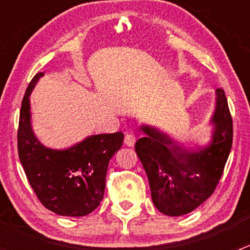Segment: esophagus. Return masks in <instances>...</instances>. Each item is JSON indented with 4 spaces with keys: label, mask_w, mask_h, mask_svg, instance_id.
<instances>
[{
    "label": "esophagus",
    "mask_w": 250,
    "mask_h": 250,
    "mask_svg": "<svg viewBox=\"0 0 250 250\" xmlns=\"http://www.w3.org/2000/svg\"><path fill=\"white\" fill-rule=\"evenodd\" d=\"M135 140H137V138H135L134 133H133V132L125 133V145H127V146H134Z\"/></svg>",
    "instance_id": "esophagus-1"
}]
</instances>
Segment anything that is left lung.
I'll use <instances>...</instances> for the list:
<instances>
[{
  "label": "left lung",
  "instance_id": "left-lung-1",
  "mask_svg": "<svg viewBox=\"0 0 250 250\" xmlns=\"http://www.w3.org/2000/svg\"><path fill=\"white\" fill-rule=\"evenodd\" d=\"M211 122L215 125L213 140L193 152L174 145L155 128H141L147 135L137 141L135 152L147 174L153 204L161 213L170 216L190 213L215 190L233 138L232 117L223 88L216 89Z\"/></svg>",
  "mask_w": 250,
  "mask_h": 250
}]
</instances>
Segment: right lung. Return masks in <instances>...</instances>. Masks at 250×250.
Listing matches in <instances>:
<instances>
[{"label": "right lung", "instance_id": "right-lung-1", "mask_svg": "<svg viewBox=\"0 0 250 250\" xmlns=\"http://www.w3.org/2000/svg\"><path fill=\"white\" fill-rule=\"evenodd\" d=\"M43 72L34 76L21 102L18 153L40 202L64 216L92 213L104 197L109 162L123 143V133L92 135L66 150L42 145L30 125L29 95Z\"/></svg>", "mask_w": 250, "mask_h": 250}]
</instances>
